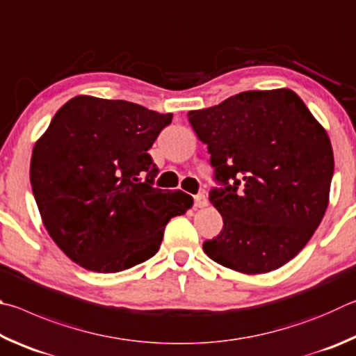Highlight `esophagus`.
<instances>
[{
	"mask_svg": "<svg viewBox=\"0 0 356 356\" xmlns=\"http://www.w3.org/2000/svg\"><path fill=\"white\" fill-rule=\"evenodd\" d=\"M194 200H195V207H197V208H204V207H208V198H207V195H204V194H198V195H195V197H194Z\"/></svg>",
	"mask_w": 356,
	"mask_h": 356,
	"instance_id": "1",
	"label": "esophagus"
}]
</instances>
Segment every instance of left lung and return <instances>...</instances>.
Instances as JSON below:
<instances>
[{"instance_id": "8db88e82", "label": "left lung", "mask_w": 356, "mask_h": 356, "mask_svg": "<svg viewBox=\"0 0 356 356\" xmlns=\"http://www.w3.org/2000/svg\"><path fill=\"white\" fill-rule=\"evenodd\" d=\"M188 117L223 184L209 192L223 229L203 252L247 275L280 269L328 207L334 158L325 128L291 89L242 92Z\"/></svg>"}]
</instances>
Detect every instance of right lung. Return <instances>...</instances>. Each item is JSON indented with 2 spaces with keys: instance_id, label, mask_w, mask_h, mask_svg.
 <instances>
[{
  "instance_id": "right-lung-1",
  "label": "right lung",
  "mask_w": 356,
  "mask_h": 356,
  "mask_svg": "<svg viewBox=\"0 0 356 356\" xmlns=\"http://www.w3.org/2000/svg\"><path fill=\"white\" fill-rule=\"evenodd\" d=\"M172 114L78 95L56 112L31 156V186L56 245L87 270L114 273L159 250L167 222L194 198L152 183L148 149Z\"/></svg>"
}]
</instances>
